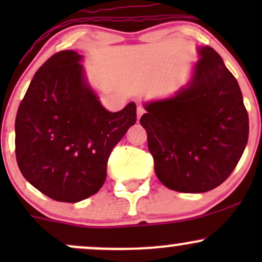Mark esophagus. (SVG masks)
Instances as JSON below:
<instances>
[{"label": "esophagus", "instance_id": "34e87169", "mask_svg": "<svg viewBox=\"0 0 262 262\" xmlns=\"http://www.w3.org/2000/svg\"><path fill=\"white\" fill-rule=\"evenodd\" d=\"M144 112H145V111H144V108L141 107V106H138V108H137V113H138V119H140V117L143 116L144 114Z\"/></svg>", "mask_w": 262, "mask_h": 262}]
</instances>
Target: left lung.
<instances>
[{"mask_svg":"<svg viewBox=\"0 0 262 262\" xmlns=\"http://www.w3.org/2000/svg\"><path fill=\"white\" fill-rule=\"evenodd\" d=\"M193 76L176 96L145 104L140 124L162 185L185 193L218 187L235 169L249 138L237 81L213 48H200Z\"/></svg>","mask_w":262,"mask_h":262,"instance_id":"obj_1","label":"left lung"}]
</instances>
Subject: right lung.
Listing matches in <instances>:
<instances>
[{
    "label": "right lung",
    "instance_id": "obj_1",
    "mask_svg": "<svg viewBox=\"0 0 262 262\" xmlns=\"http://www.w3.org/2000/svg\"><path fill=\"white\" fill-rule=\"evenodd\" d=\"M82 56L62 50L39 68L18 107L16 159L45 196L75 203L97 193L111 152L137 122L130 102L108 112L86 82Z\"/></svg>",
    "mask_w": 262,
    "mask_h": 262
}]
</instances>
